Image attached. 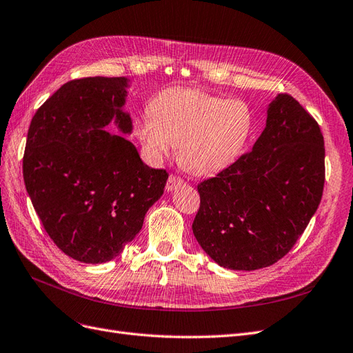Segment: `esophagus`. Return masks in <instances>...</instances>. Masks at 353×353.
I'll return each instance as SVG.
<instances>
[{
    "label": "esophagus",
    "instance_id": "34e87169",
    "mask_svg": "<svg viewBox=\"0 0 353 353\" xmlns=\"http://www.w3.org/2000/svg\"><path fill=\"white\" fill-rule=\"evenodd\" d=\"M185 185H186V183H185L183 179H180V177H177V176L171 174V176L168 177V180H167L165 189L168 190V192H173L174 189H177V188H180V186H185Z\"/></svg>",
    "mask_w": 353,
    "mask_h": 353
}]
</instances>
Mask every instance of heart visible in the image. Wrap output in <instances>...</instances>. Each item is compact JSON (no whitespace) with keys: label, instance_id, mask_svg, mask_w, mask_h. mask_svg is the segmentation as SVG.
<instances>
[{"label":"heart","instance_id":"b5f03b06","mask_svg":"<svg viewBox=\"0 0 353 353\" xmlns=\"http://www.w3.org/2000/svg\"><path fill=\"white\" fill-rule=\"evenodd\" d=\"M149 110L133 124L145 155L158 164L177 146L180 165L195 176H213L234 164L253 133V112L244 100L203 90H164Z\"/></svg>","mask_w":353,"mask_h":353}]
</instances>
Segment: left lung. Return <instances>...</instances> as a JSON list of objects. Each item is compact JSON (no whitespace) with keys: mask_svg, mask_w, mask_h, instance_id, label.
Masks as SVG:
<instances>
[{"mask_svg":"<svg viewBox=\"0 0 353 353\" xmlns=\"http://www.w3.org/2000/svg\"><path fill=\"white\" fill-rule=\"evenodd\" d=\"M324 137L290 94L268 106L263 133L232 165L198 185L194 235L217 265L256 270L293 248L321 203Z\"/></svg>","mask_w":353,"mask_h":353,"instance_id":"obj_1","label":"left lung"}]
</instances>
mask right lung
<instances>
[{
  "label": "right lung",
  "instance_id": "add662e5",
  "mask_svg": "<svg viewBox=\"0 0 353 353\" xmlns=\"http://www.w3.org/2000/svg\"><path fill=\"white\" fill-rule=\"evenodd\" d=\"M130 79L90 77L60 87L37 110L23 155L28 195L53 243L90 265L115 259L164 194L165 170L150 168L112 123L132 134L124 110Z\"/></svg>",
  "mask_w": 353,
  "mask_h": 353
}]
</instances>
